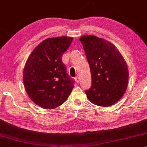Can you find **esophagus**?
<instances>
[{
  "mask_svg": "<svg viewBox=\"0 0 147 147\" xmlns=\"http://www.w3.org/2000/svg\"><path fill=\"white\" fill-rule=\"evenodd\" d=\"M74 79H75V81H76V83H78L79 82V80H79V78L78 77V76H76V77L74 78Z\"/></svg>",
  "mask_w": 147,
  "mask_h": 147,
  "instance_id": "1",
  "label": "esophagus"
}]
</instances>
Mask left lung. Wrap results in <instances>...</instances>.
I'll return each instance as SVG.
<instances>
[{"label": "left lung", "instance_id": "obj_1", "mask_svg": "<svg viewBox=\"0 0 147 147\" xmlns=\"http://www.w3.org/2000/svg\"><path fill=\"white\" fill-rule=\"evenodd\" d=\"M83 45L90 65L92 86L86 91L95 105L109 107L122 98L127 89L129 73L127 63L110 42L94 35H84Z\"/></svg>", "mask_w": 147, "mask_h": 147}]
</instances>
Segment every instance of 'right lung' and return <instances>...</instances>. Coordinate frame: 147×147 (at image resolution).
<instances>
[{"instance_id":"1","label":"right lung","mask_w":147,"mask_h":147,"mask_svg":"<svg viewBox=\"0 0 147 147\" xmlns=\"http://www.w3.org/2000/svg\"><path fill=\"white\" fill-rule=\"evenodd\" d=\"M72 41L69 36L46 38L27 60L23 73L25 89L30 99L43 109L61 105L74 87L61 59Z\"/></svg>"}]
</instances>
